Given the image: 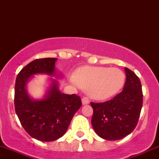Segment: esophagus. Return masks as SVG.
<instances>
[{
	"label": "esophagus",
	"instance_id": "esophagus-1",
	"mask_svg": "<svg viewBox=\"0 0 159 159\" xmlns=\"http://www.w3.org/2000/svg\"><path fill=\"white\" fill-rule=\"evenodd\" d=\"M81 102H82L83 105H89V100L87 97H84L81 99Z\"/></svg>",
	"mask_w": 159,
	"mask_h": 159
}]
</instances>
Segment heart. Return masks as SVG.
<instances>
[{
    "label": "heart",
    "mask_w": 159,
    "mask_h": 159,
    "mask_svg": "<svg viewBox=\"0 0 159 159\" xmlns=\"http://www.w3.org/2000/svg\"><path fill=\"white\" fill-rule=\"evenodd\" d=\"M74 84L89 91L91 97L105 100L115 95L125 82V75L116 68L84 66L75 72Z\"/></svg>",
    "instance_id": "b5f03b06"
}]
</instances>
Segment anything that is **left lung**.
I'll return each instance as SVG.
<instances>
[{"instance_id": "1", "label": "left lung", "mask_w": 159, "mask_h": 159, "mask_svg": "<svg viewBox=\"0 0 159 159\" xmlns=\"http://www.w3.org/2000/svg\"><path fill=\"white\" fill-rule=\"evenodd\" d=\"M126 81L123 91L111 100L91 102V124L98 136L106 140H119L135 129L143 103L142 84L139 77L125 68Z\"/></svg>"}]
</instances>
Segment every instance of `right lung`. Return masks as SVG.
Instances as JSON below:
<instances>
[{
    "label": "right lung",
    "mask_w": 159,
    "mask_h": 159,
    "mask_svg": "<svg viewBox=\"0 0 159 159\" xmlns=\"http://www.w3.org/2000/svg\"><path fill=\"white\" fill-rule=\"evenodd\" d=\"M55 57L36 59L23 68L17 75L14 87V108L20 122L32 138L41 142H52L66 132L74 115L81 106L77 94L60 92L56 81L42 100H32L26 84L36 74L54 75Z\"/></svg>",
    "instance_id": "1"
}]
</instances>
